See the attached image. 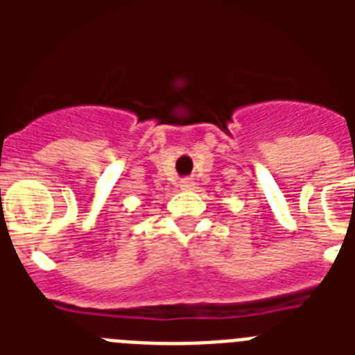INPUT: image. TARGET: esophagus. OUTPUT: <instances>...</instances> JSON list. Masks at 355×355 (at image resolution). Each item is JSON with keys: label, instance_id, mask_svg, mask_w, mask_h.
Listing matches in <instances>:
<instances>
[{"label": "esophagus", "instance_id": "1", "mask_svg": "<svg viewBox=\"0 0 355 355\" xmlns=\"http://www.w3.org/2000/svg\"><path fill=\"white\" fill-rule=\"evenodd\" d=\"M193 184H196V183H193L192 180H183V181H181V188H183V190H192Z\"/></svg>", "mask_w": 355, "mask_h": 355}]
</instances>
